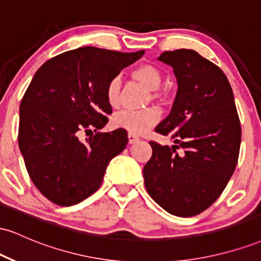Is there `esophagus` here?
<instances>
[{"label":"esophagus","mask_w":261,"mask_h":261,"mask_svg":"<svg viewBox=\"0 0 261 261\" xmlns=\"http://www.w3.org/2000/svg\"><path fill=\"white\" fill-rule=\"evenodd\" d=\"M127 139H128V143H130V145H133V143L137 142V141H139V137L135 136L134 134H128L127 135Z\"/></svg>","instance_id":"34e87169"}]
</instances>
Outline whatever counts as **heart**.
Masks as SVG:
<instances>
[{
	"mask_svg": "<svg viewBox=\"0 0 261 261\" xmlns=\"http://www.w3.org/2000/svg\"><path fill=\"white\" fill-rule=\"evenodd\" d=\"M131 76L135 81L140 82L149 91H155L160 88L162 83V74L154 66L143 64L137 66L131 72ZM121 94V80L119 77H114L107 86V99L110 107L115 108L120 103ZM152 98L162 100L160 93L154 92ZM161 119V113L157 108H148L145 110H121L113 116V125L118 128H124L130 134L141 135L145 134L149 128L153 127Z\"/></svg>",
	"mask_w": 261,
	"mask_h": 261,
	"instance_id": "obj_1",
	"label": "heart"
}]
</instances>
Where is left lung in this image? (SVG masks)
<instances>
[{
  "instance_id": "8db88e82",
  "label": "left lung",
  "mask_w": 261,
  "mask_h": 261,
  "mask_svg": "<svg viewBox=\"0 0 261 261\" xmlns=\"http://www.w3.org/2000/svg\"><path fill=\"white\" fill-rule=\"evenodd\" d=\"M158 60L173 67L178 91L155 133L170 135L174 145L149 142L152 157L143 168L145 187L167 212L191 217L216 201L234 172L241 122L232 88L220 67L189 49L166 51Z\"/></svg>"
}]
</instances>
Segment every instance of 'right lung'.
Returning a JSON list of instances; mask_svg holds the SVG:
<instances>
[{"mask_svg":"<svg viewBox=\"0 0 261 261\" xmlns=\"http://www.w3.org/2000/svg\"><path fill=\"white\" fill-rule=\"evenodd\" d=\"M143 54L83 46L35 72L19 107L18 143L32 181L50 201L72 206L91 196L112 158L126 147L125 130H98L113 113L108 83ZM92 129L95 135L79 140Z\"/></svg>","mask_w":261,"mask_h":261,"instance_id":"add662e5","label":"right lung"}]
</instances>
